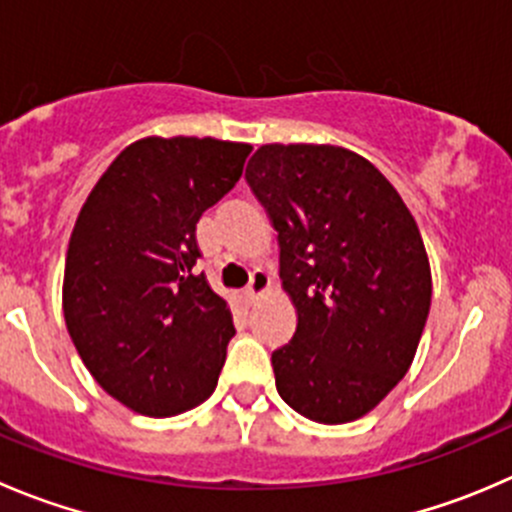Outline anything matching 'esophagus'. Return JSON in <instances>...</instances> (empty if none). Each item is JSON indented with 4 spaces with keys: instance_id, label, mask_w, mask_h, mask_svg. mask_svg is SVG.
<instances>
[{
    "instance_id": "1",
    "label": "esophagus",
    "mask_w": 512,
    "mask_h": 512,
    "mask_svg": "<svg viewBox=\"0 0 512 512\" xmlns=\"http://www.w3.org/2000/svg\"><path fill=\"white\" fill-rule=\"evenodd\" d=\"M267 290H270V275H267V272H262V270L252 272V280H250V285H247V290H245L247 300H250V302L260 300V297L265 295Z\"/></svg>"
}]
</instances>
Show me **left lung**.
Listing matches in <instances>:
<instances>
[{
  "mask_svg": "<svg viewBox=\"0 0 512 512\" xmlns=\"http://www.w3.org/2000/svg\"><path fill=\"white\" fill-rule=\"evenodd\" d=\"M245 180L277 230L297 312L272 352L277 393L307 420L352 423L418 352L433 295L418 222L388 177L337 145H262Z\"/></svg>",
  "mask_w": 512,
  "mask_h": 512,
  "instance_id": "left-lung-1",
  "label": "left lung"
}]
</instances>
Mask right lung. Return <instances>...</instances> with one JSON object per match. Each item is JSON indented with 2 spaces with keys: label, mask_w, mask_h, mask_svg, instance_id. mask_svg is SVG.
<instances>
[{
  "label": "right lung",
  "mask_w": 512,
  "mask_h": 512,
  "mask_svg": "<svg viewBox=\"0 0 512 512\" xmlns=\"http://www.w3.org/2000/svg\"><path fill=\"white\" fill-rule=\"evenodd\" d=\"M250 152L215 137H142L79 210L64 322L99 388L124 408L170 418L215 393L235 325L197 275L195 227L237 185Z\"/></svg>",
  "instance_id": "add662e5"
}]
</instances>
